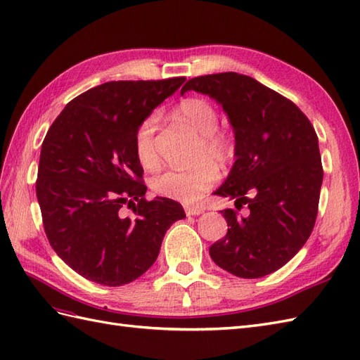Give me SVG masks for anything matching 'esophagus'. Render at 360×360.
<instances>
[{
	"mask_svg": "<svg viewBox=\"0 0 360 360\" xmlns=\"http://www.w3.org/2000/svg\"><path fill=\"white\" fill-rule=\"evenodd\" d=\"M204 213V210L199 207H186V214L187 216H199Z\"/></svg>",
	"mask_w": 360,
	"mask_h": 360,
	"instance_id": "34e87169",
	"label": "esophagus"
}]
</instances>
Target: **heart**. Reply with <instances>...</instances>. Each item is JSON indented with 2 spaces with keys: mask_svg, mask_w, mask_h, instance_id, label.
Segmentation results:
<instances>
[{
  "mask_svg": "<svg viewBox=\"0 0 360 360\" xmlns=\"http://www.w3.org/2000/svg\"><path fill=\"white\" fill-rule=\"evenodd\" d=\"M176 114L202 136L196 155L199 162L188 169H167L152 179V187L164 198L191 204L216 186L220 179V167L226 169L234 161L236 141L228 131L219 129L217 110L205 98L181 100ZM158 124V114L150 112L138 124L134 136L135 156L147 170L155 169L160 162L155 143Z\"/></svg>",
  "mask_w": 360,
  "mask_h": 360,
  "instance_id": "1",
  "label": "heart"
}]
</instances>
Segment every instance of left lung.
<instances>
[{
	"instance_id": "obj_1",
	"label": "left lung",
	"mask_w": 360,
	"mask_h": 360,
	"mask_svg": "<svg viewBox=\"0 0 360 360\" xmlns=\"http://www.w3.org/2000/svg\"><path fill=\"white\" fill-rule=\"evenodd\" d=\"M216 98L236 136V162L214 195L236 199L224 214L228 233L211 245L220 268L240 278L280 269L310 237L324 172L315 129L278 92L238 72L190 79L182 86ZM243 205L246 215H238Z\"/></svg>"
}]
</instances>
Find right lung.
<instances>
[{
	"label": "right lung",
	"instance_id": "add662e5",
	"mask_svg": "<svg viewBox=\"0 0 360 360\" xmlns=\"http://www.w3.org/2000/svg\"><path fill=\"white\" fill-rule=\"evenodd\" d=\"M184 82H106L72 98L44 138L36 196L45 234L89 281L115 288L136 280L155 263L172 224L186 217L178 202L144 198L134 149L141 120Z\"/></svg>",
	"mask_w": 360,
	"mask_h": 360
}]
</instances>
